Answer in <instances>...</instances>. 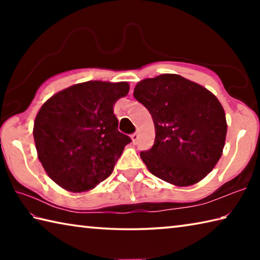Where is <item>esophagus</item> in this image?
<instances>
[{"label": "esophagus", "instance_id": "obj_1", "mask_svg": "<svg viewBox=\"0 0 260 260\" xmlns=\"http://www.w3.org/2000/svg\"><path fill=\"white\" fill-rule=\"evenodd\" d=\"M131 139H132V142H133L134 144L138 142V140H139V134L138 133H133L131 135Z\"/></svg>", "mask_w": 260, "mask_h": 260}]
</instances>
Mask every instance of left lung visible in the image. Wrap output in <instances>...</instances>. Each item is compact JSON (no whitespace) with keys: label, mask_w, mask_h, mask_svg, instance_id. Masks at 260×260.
Wrapping results in <instances>:
<instances>
[{"label":"left lung","mask_w":260,"mask_h":260,"mask_svg":"<svg viewBox=\"0 0 260 260\" xmlns=\"http://www.w3.org/2000/svg\"><path fill=\"white\" fill-rule=\"evenodd\" d=\"M134 98L155 125V143L140 153L150 173L177 187L203 180L225 147L226 114L219 100L199 83L171 73L138 82Z\"/></svg>","instance_id":"obj_1"}]
</instances>
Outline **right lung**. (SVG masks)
<instances>
[{"label":"right lung","mask_w":260,"mask_h":260,"mask_svg":"<svg viewBox=\"0 0 260 260\" xmlns=\"http://www.w3.org/2000/svg\"><path fill=\"white\" fill-rule=\"evenodd\" d=\"M129 91L128 82L87 81L58 91L35 117L38 158L65 190L94 189L112 173L128 136L118 131L113 105Z\"/></svg>","instance_id":"obj_1"}]
</instances>
